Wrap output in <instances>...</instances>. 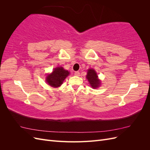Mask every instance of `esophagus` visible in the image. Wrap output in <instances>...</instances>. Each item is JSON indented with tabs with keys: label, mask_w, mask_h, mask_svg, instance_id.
<instances>
[{
	"label": "esophagus",
	"mask_w": 150,
	"mask_h": 150,
	"mask_svg": "<svg viewBox=\"0 0 150 150\" xmlns=\"http://www.w3.org/2000/svg\"><path fill=\"white\" fill-rule=\"evenodd\" d=\"M74 75L76 76H80V72L79 71H76L74 72Z\"/></svg>",
	"instance_id": "34e87169"
}]
</instances>
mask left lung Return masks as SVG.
I'll use <instances>...</instances> for the list:
<instances>
[{"mask_svg":"<svg viewBox=\"0 0 150 150\" xmlns=\"http://www.w3.org/2000/svg\"><path fill=\"white\" fill-rule=\"evenodd\" d=\"M86 78L88 79L89 83L91 87L93 88H96L100 84V81L98 79V75L94 69H90L88 71V74L86 76Z\"/></svg>","mask_w":150,"mask_h":150,"instance_id":"left-lung-1","label":"left lung"}]
</instances>
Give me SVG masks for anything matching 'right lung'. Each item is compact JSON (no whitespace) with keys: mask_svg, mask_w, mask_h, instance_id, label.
Segmentation results:
<instances>
[{"mask_svg":"<svg viewBox=\"0 0 150 150\" xmlns=\"http://www.w3.org/2000/svg\"><path fill=\"white\" fill-rule=\"evenodd\" d=\"M68 71L64 69L62 67H58L54 69L51 74H48L46 77V81L49 85L52 87H59L60 86L66 77L69 75Z\"/></svg>","mask_w":150,"mask_h":150,"instance_id":"add662e5","label":"right lung"}]
</instances>
